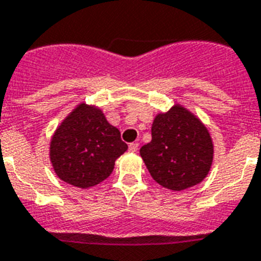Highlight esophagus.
<instances>
[{"mask_svg":"<svg viewBox=\"0 0 261 261\" xmlns=\"http://www.w3.org/2000/svg\"><path fill=\"white\" fill-rule=\"evenodd\" d=\"M138 143L137 142H133V143H130V145H128V150H130V151H133V152H135L138 150Z\"/></svg>","mask_w":261,"mask_h":261,"instance_id":"34e87169","label":"esophagus"}]
</instances>
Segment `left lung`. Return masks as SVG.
Listing matches in <instances>:
<instances>
[{"label":"left lung","mask_w":261,"mask_h":261,"mask_svg":"<svg viewBox=\"0 0 261 261\" xmlns=\"http://www.w3.org/2000/svg\"><path fill=\"white\" fill-rule=\"evenodd\" d=\"M141 156L160 185L184 190L206 177L213 160V143L205 126L181 106L160 114L152 122L151 142Z\"/></svg>","instance_id":"left-lung-1"}]
</instances>
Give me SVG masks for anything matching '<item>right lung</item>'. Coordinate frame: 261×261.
<instances>
[{"mask_svg":"<svg viewBox=\"0 0 261 261\" xmlns=\"http://www.w3.org/2000/svg\"><path fill=\"white\" fill-rule=\"evenodd\" d=\"M126 150L119 130L100 110L80 105L55 133L50 161L59 178L86 189L105 181Z\"/></svg>","mask_w":261,"mask_h":261,"instance_id":"add662e5","label":"right lung"}]
</instances>
